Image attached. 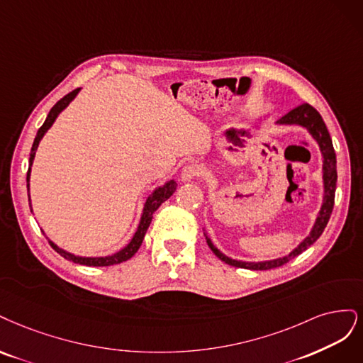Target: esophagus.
I'll list each match as a JSON object with an SVG mask.
<instances>
[{
	"instance_id": "34e87169",
	"label": "esophagus",
	"mask_w": 363,
	"mask_h": 363,
	"mask_svg": "<svg viewBox=\"0 0 363 363\" xmlns=\"http://www.w3.org/2000/svg\"><path fill=\"white\" fill-rule=\"evenodd\" d=\"M201 177V169H199L196 164H189L185 166L181 172V179L184 182H190V181H194L196 178Z\"/></svg>"
}]
</instances>
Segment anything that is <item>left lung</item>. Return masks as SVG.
<instances>
[{"label": "left lung", "mask_w": 363, "mask_h": 363, "mask_svg": "<svg viewBox=\"0 0 363 363\" xmlns=\"http://www.w3.org/2000/svg\"><path fill=\"white\" fill-rule=\"evenodd\" d=\"M277 125H300L303 128H306L309 134L313 137L315 142L318 143L321 155H323V184H324V196H323V205L320 213L317 216V220L311 229L309 235L303 240L297 247L292 250L289 255L282 256V258L272 259V261H261V262H245V261H238V259H232L229 256L221 253L213 241L209 240V237L205 233L206 242L209 245L218 259L223 262L232 265V267H238V268H247V270H270V268H276L289 262L291 259L297 258V256L305 252L309 245H312L315 241L320 238L323 233L324 228L329 223V218L332 214V209L335 205V191H336V179H337V173H336V154L333 149V143L329 131H327V126L321 118V114L315 110L312 105L309 104H301L294 110H291L286 113L284 118H280L277 121Z\"/></svg>", "instance_id": "left-lung-1"}]
</instances>
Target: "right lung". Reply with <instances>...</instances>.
Listing matches in <instances>:
<instances>
[{
	"instance_id": "right-lung-1",
	"label": "right lung",
	"mask_w": 363,
	"mask_h": 363,
	"mask_svg": "<svg viewBox=\"0 0 363 363\" xmlns=\"http://www.w3.org/2000/svg\"><path fill=\"white\" fill-rule=\"evenodd\" d=\"M78 91H79V89H75V90H72L71 93H67V95H66L65 98H62L60 101H58V102L54 105V107L51 108L50 114L46 116V121L43 122V125L39 128V131H38V134H36V138H34V142H33L31 154H30V166H28V172H27V189H28V191H30V172H31L34 155H36V150H38V146H39V143H40V140H42V137L45 135V133L48 131L50 128L52 126V123H54L55 119H57V116L60 114V113L67 107L69 104H71V101H74V98L78 95ZM174 191H177V182H174L173 179H170L169 182H166L164 185L158 186V189H155L154 191H152V193L147 196L146 202H145V206H143L142 218H140V223H138V228H137V230H135V233H134L133 240H131L130 242H128L122 250L116 252V253H113V255H108V256H95V258H91V256H77V255H74V253H69V252L60 249V247H58L57 244H54L51 240H48V241H50V244H51V247H52L57 253H60L65 259L72 261V262H75V264L89 265V267H107V265H114V264L125 262V261H128L130 258H133V256L135 255V252L140 249V245H142L143 238H145V233H146V230H147V228H149V225H150L152 217H154V213L160 208V205H161L162 202H166L167 199H169ZM28 202H31V201H30V193H28ZM30 206H31V203H30Z\"/></svg>"
}]
</instances>
